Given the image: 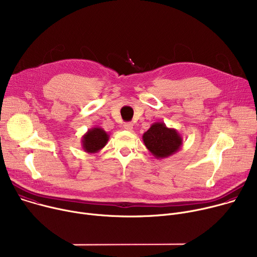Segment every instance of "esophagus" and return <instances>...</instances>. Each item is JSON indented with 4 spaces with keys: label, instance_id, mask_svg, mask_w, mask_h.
<instances>
[{
    "label": "esophagus",
    "instance_id": "obj_1",
    "mask_svg": "<svg viewBox=\"0 0 257 257\" xmlns=\"http://www.w3.org/2000/svg\"><path fill=\"white\" fill-rule=\"evenodd\" d=\"M133 123H131V122H125L124 124H123V127H124V130H126V131H133Z\"/></svg>",
    "mask_w": 257,
    "mask_h": 257
}]
</instances>
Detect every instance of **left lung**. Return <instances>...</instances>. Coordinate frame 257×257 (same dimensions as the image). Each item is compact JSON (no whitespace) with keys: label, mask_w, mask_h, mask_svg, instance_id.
Listing matches in <instances>:
<instances>
[{"label":"left lung","mask_w":257,"mask_h":257,"mask_svg":"<svg viewBox=\"0 0 257 257\" xmlns=\"http://www.w3.org/2000/svg\"><path fill=\"white\" fill-rule=\"evenodd\" d=\"M143 142L155 159H167L181 148L183 140L177 130L154 122L143 134Z\"/></svg>","instance_id":"obj_1"}]
</instances>
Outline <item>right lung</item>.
<instances>
[{"label": "right lung", "mask_w": 257, "mask_h": 257, "mask_svg": "<svg viewBox=\"0 0 257 257\" xmlns=\"http://www.w3.org/2000/svg\"><path fill=\"white\" fill-rule=\"evenodd\" d=\"M108 140L109 135L102 127H92L82 136V148L87 153H96L106 146Z\"/></svg>", "instance_id": "obj_1"}]
</instances>
